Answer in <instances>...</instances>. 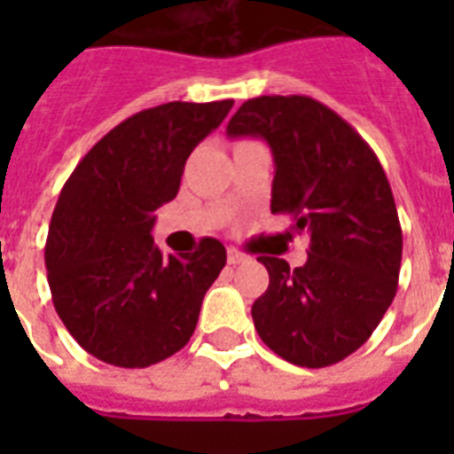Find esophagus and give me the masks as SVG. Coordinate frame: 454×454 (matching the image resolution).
Here are the masks:
<instances>
[{"mask_svg":"<svg viewBox=\"0 0 454 454\" xmlns=\"http://www.w3.org/2000/svg\"><path fill=\"white\" fill-rule=\"evenodd\" d=\"M249 256L247 254H242L240 249H235V247H228V263L231 266H238V263H245L247 262Z\"/></svg>","mask_w":454,"mask_h":454,"instance_id":"esophagus-1","label":"esophagus"}]
</instances>
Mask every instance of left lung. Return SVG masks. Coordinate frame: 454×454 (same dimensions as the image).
Instances as JSON below:
<instances>
[{"mask_svg": "<svg viewBox=\"0 0 454 454\" xmlns=\"http://www.w3.org/2000/svg\"><path fill=\"white\" fill-rule=\"evenodd\" d=\"M226 131L270 145V212L310 238L299 269L259 256L270 280L252 303L256 332L292 365H334L365 344L398 290L403 231L387 174L358 131L309 96L249 98Z\"/></svg>", "mask_w": 454, "mask_h": 454, "instance_id": "1", "label": "left lung"}]
</instances>
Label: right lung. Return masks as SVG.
Here are the masks:
<instances>
[{
    "label": "right lung",
    "instance_id": "right-lung-1",
    "mask_svg": "<svg viewBox=\"0 0 454 454\" xmlns=\"http://www.w3.org/2000/svg\"><path fill=\"white\" fill-rule=\"evenodd\" d=\"M233 101L164 103L127 117L82 157L53 209L44 262L56 313L74 341L117 367H148L181 351L226 247L202 238L164 256L155 209L176 198L192 148Z\"/></svg>",
    "mask_w": 454,
    "mask_h": 454
}]
</instances>
